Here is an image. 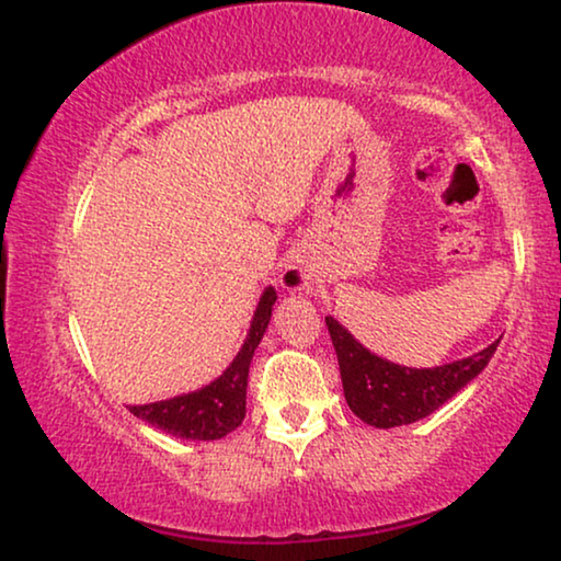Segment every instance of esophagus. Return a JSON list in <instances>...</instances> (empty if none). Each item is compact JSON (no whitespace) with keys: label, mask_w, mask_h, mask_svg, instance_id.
I'll list each match as a JSON object with an SVG mask.
<instances>
[{"label":"esophagus","mask_w":561,"mask_h":561,"mask_svg":"<svg viewBox=\"0 0 561 561\" xmlns=\"http://www.w3.org/2000/svg\"><path fill=\"white\" fill-rule=\"evenodd\" d=\"M283 286L290 290H306L311 286V275L306 273L304 267H288V271L283 273Z\"/></svg>","instance_id":"1"}]
</instances>
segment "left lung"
<instances>
[{
    "label": "left lung",
    "instance_id": "left-lung-1",
    "mask_svg": "<svg viewBox=\"0 0 561 561\" xmlns=\"http://www.w3.org/2000/svg\"><path fill=\"white\" fill-rule=\"evenodd\" d=\"M327 329L336 350V359H340L347 405L365 424L378 428H393L426 419L485 370L501 342L497 340L478 355L457 359V363L416 370V367L388 363L367 352L332 317H327Z\"/></svg>",
    "mask_w": 561,
    "mask_h": 561
}]
</instances>
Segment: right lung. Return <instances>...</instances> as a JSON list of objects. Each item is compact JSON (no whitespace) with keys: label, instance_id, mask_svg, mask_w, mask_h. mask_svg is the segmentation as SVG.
<instances>
[{"label":"right lung","instance_id":"1","mask_svg":"<svg viewBox=\"0 0 561 561\" xmlns=\"http://www.w3.org/2000/svg\"><path fill=\"white\" fill-rule=\"evenodd\" d=\"M278 294L273 288H265L260 298L255 319H252L250 334L244 340L240 355L227 367L225 375L196 393L175 396L168 401H156L145 405H129V411L137 419L163 428V432L181 436V439L211 442L221 439L229 432H234L244 419V405H248V373L255 347L263 340L271 311Z\"/></svg>","mask_w":561,"mask_h":561}]
</instances>
